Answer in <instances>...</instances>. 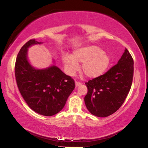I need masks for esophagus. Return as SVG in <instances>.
<instances>
[{"instance_id": "obj_1", "label": "esophagus", "mask_w": 148, "mask_h": 148, "mask_svg": "<svg viewBox=\"0 0 148 148\" xmlns=\"http://www.w3.org/2000/svg\"><path fill=\"white\" fill-rule=\"evenodd\" d=\"M75 84H76V87H78L81 86L82 83H80V82H78V81H75Z\"/></svg>"}]
</instances>
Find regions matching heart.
<instances>
[{
  "label": "heart",
  "mask_w": 148,
  "mask_h": 148,
  "mask_svg": "<svg viewBox=\"0 0 148 148\" xmlns=\"http://www.w3.org/2000/svg\"><path fill=\"white\" fill-rule=\"evenodd\" d=\"M62 62L69 75H74L79 69L78 63H83L82 71L88 78H96L102 75L111 63V58L99 47L84 46L74 50L72 55L63 54Z\"/></svg>",
  "instance_id": "heart-1"
}]
</instances>
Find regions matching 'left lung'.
Here are the masks:
<instances>
[{"label": "left lung", "mask_w": 148, "mask_h": 148, "mask_svg": "<svg viewBox=\"0 0 148 148\" xmlns=\"http://www.w3.org/2000/svg\"><path fill=\"white\" fill-rule=\"evenodd\" d=\"M133 76L134 60L125 48L117 64L85 83L88 93L84 102L91 114L103 118L118 110L130 90Z\"/></svg>", "instance_id": "8db88e82"}]
</instances>
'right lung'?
<instances>
[{"label":"right lung","instance_id":"right-lung-1","mask_svg":"<svg viewBox=\"0 0 148 148\" xmlns=\"http://www.w3.org/2000/svg\"><path fill=\"white\" fill-rule=\"evenodd\" d=\"M42 43L31 39L22 46L16 60L15 77L21 95L29 108L39 114L51 116L64 108L75 83L55 65L38 69L30 64L28 49Z\"/></svg>","mask_w":148,"mask_h":148}]
</instances>
